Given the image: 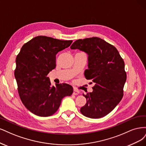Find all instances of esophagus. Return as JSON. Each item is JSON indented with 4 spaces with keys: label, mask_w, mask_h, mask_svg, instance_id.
Masks as SVG:
<instances>
[{
    "label": "esophagus",
    "mask_w": 146,
    "mask_h": 146,
    "mask_svg": "<svg viewBox=\"0 0 146 146\" xmlns=\"http://www.w3.org/2000/svg\"><path fill=\"white\" fill-rule=\"evenodd\" d=\"M79 93V91L78 90H77V89H76V88H74L73 89V95H78Z\"/></svg>",
    "instance_id": "34e87169"
}]
</instances>
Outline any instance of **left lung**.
I'll list each match as a JSON object with an SVG mask.
<instances>
[{"instance_id":"1","label":"left lung","mask_w":146,"mask_h":146,"mask_svg":"<svg viewBox=\"0 0 146 146\" xmlns=\"http://www.w3.org/2000/svg\"><path fill=\"white\" fill-rule=\"evenodd\" d=\"M70 48L78 49L88 54V69L84 75L95 83L92 92L83 94L87 102L80 111L90 118L105 116L123 96L127 74L123 58L113 45L97 37L78 39Z\"/></svg>"}]
</instances>
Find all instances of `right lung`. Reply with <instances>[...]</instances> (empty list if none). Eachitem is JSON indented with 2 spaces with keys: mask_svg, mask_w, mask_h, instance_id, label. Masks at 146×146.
Here are the masks:
<instances>
[{
  "mask_svg": "<svg viewBox=\"0 0 146 146\" xmlns=\"http://www.w3.org/2000/svg\"><path fill=\"white\" fill-rule=\"evenodd\" d=\"M72 42L39 36L23 45L17 56L15 76L19 95L27 109L37 116L53 115L62 98L73 92L67 84L51 86L47 77L56 67V54Z\"/></svg>",
  "mask_w": 146,
  "mask_h": 146,
  "instance_id": "right-lung-1",
  "label": "right lung"
}]
</instances>
